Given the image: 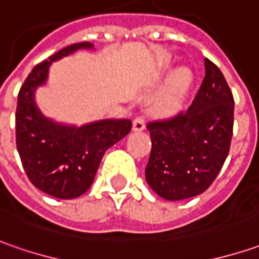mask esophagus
<instances>
[{
  "label": "esophagus",
  "mask_w": 259,
  "mask_h": 259,
  "mask_svg": "<svg viewBox=\"0 0 259 259\" xmlns=\"http://www.w3.org/2000/svg\"><path fill=\"white\" fill-rule=\"evenodd\" d=\"M145 129V117L143 116H138L135 120H133V130L140 132V130Z\"/></svg>",
  "instance_id": "34e87169"
}]
</instances>
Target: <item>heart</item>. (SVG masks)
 Instances as JSON below:
<instances>
[{
  "label": "heart",
  "mask_w": 259,
  "mask_h": 259,
  "mask_svg": "<svg viewBox=\"0 0 259 259\" xmlns=\"http://www.w3.org/2000/svg\"><path fill=\"white\" fill-rule=\"evenodd\" d=\"M191 73L186 68L176 70L174 74L169 77L167 83L159 96L157 106L166 112L176 110L186 96V92H188L189 84H191Z\"/></svg>",
  "instance_id": "b5f03b06"
}]
</instances>
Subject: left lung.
Segmentation results:
<instances>
[{
	"label": "left lung",
	"mask_w": 259,
	"mask_h": 259,
	"mask_svg": "<svg viewBox=\"0 0 259 259\" xmlns=\"http://www.w3.org/2000/svg\"><path fill=\"white\" fill-rule=\"evenodd\" d=\"M234 96L222 71L205 58V77L192 104L147 123L152 150L145 174L167 201H182L209 188L229 153Z\"/></svg>",
	"instance_id": "left-lung-1"
}]
</instances>
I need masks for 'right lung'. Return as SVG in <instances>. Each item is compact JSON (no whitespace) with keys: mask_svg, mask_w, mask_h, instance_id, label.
Wrapping results in <instances>:
<instances>
[{"mask_svg":"<svg viewBox=\"0 0 259 259\" xmlns=\"http://www.w3.org/2000/svg\"><path fill=\"white\" fill-rule=\"evenodd\" d=\"M93 44L78 42L32 68L20 89L15 110V142L24 170L40 191L58 199H74L92 186L104 152L132 130L130 120H102L68 127L44 117L34 92L47 78L50 64Z\"/></svg>","mask_w":259,"mask_h":259,"instance_id":"1","label":"right lung"}]
</instances>
